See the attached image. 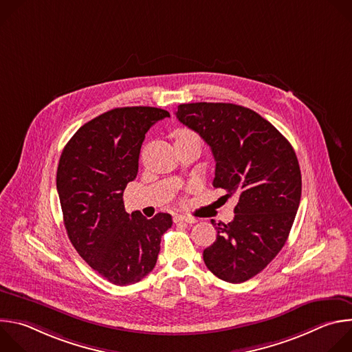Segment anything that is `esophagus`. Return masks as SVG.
Segmentation results:
<instances>
[{"label": "esophagus", "instance_id": "1", "mask_svg": "<svg viewBox=\"0 0 352 352\" xmlns=\"http://www.w3.org/2000/svg\"><path fill=\"white\" fill-rule=\"evenodd\" d=\"M174 221H175V223L193 224V223H196V219H193V217H190V216H182V214H179V216H175V217H174Z\"/></svg>", "mask_w": 352, "mask_h": 352}]
</instances>
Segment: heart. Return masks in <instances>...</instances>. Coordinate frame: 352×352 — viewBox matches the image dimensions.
Instances as JSON below:
<instances>
[{"label": "heart", "instance_id": "b5f03b06", "mask_svg": "<svg viewBox=\"0 0 352 352\" xmlns=\"http://www.w3.org/2000/svg\"><path fill=\"white\" fill-rule=\"evenodd\" d=\"M175 136L177 139H182V138H189V136H197L195 132H192L190 129H186V128H181L175 132Z\"/></svg>", "mask_w": 352, "mask_h": 352}]
</instances>
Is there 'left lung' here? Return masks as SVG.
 Returning <instances> with one entry per match:
<instances>
[{"mask_svg":"<svg viewBox=\"0 0 352 352\" xmlns=\"http://www.w3.org/2000/svg\"><path fill=\"white\" fill-rule=\"evenodd\" d=\"M179 122L197 132L216 160L214 188L238 196L234 220L216 226L204 250L208 269L228 283L261 273L291 231L302 179L291 143L254 110L231 103L179 104Z\"/></svg>","mask_w":352,"mask_h":352,"instance_id":"left-lung-1","label":"left lung"}]
</instances>
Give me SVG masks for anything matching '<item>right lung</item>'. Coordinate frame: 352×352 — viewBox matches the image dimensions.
I'll return each instance as SVG.
<instances>
[{"instance_id":"add662e5","label":"right lung","mask_w":352,"mask_h":352,"mask_svg":"<svg viewBox=\"0 0 352 352\" xmlns=\"http://www.w3.org/2000/svg\"><path fill=\"white\" fill-rule=\"evenodd\" d=\"M170 113L156 107L110 110L80 126L65 144L57 190L69 241L82 259L116 285L140 281L153 270L168 213L129 216L124 189L138 175L146 132Z\"/></svg>"}]
</instances>
